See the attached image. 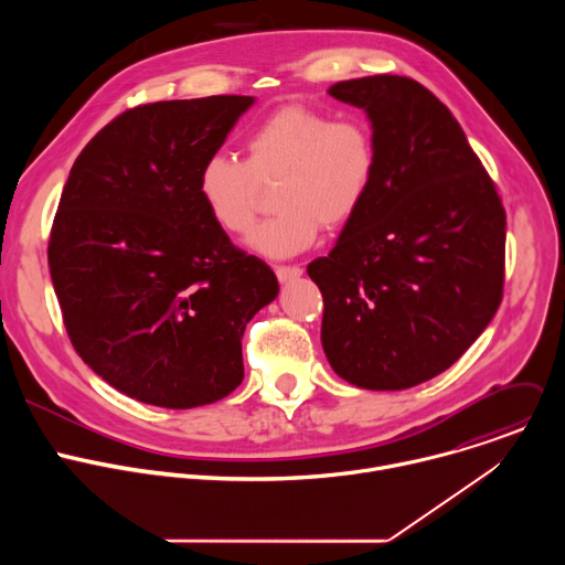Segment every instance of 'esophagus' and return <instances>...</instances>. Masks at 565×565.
Listing matches in <instances>:
<instances>
[{
  "label": "esophagus",
  "instance_id": "1",
  "mask_svg": "<svg viewBox=\"0 0 565 565\" xmlns=\"http://www.w3.org/2000/svg\"><path fill=\"white\" fill-rule=\"evenodd\" d=\"M275 273H277L279 281H292V279L301 277L303 270L299 266H275Z\"/></svg>",
  "mask_w": 565,
  "mask_h": 565
}]
</instances>
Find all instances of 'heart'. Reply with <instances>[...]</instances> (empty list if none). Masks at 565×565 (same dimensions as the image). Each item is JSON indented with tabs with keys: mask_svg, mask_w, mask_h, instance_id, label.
I'll return each mask as SVG.
<instances>
[{
	"mask_svg": "<svg viewBox=\"0 0 565 565\" xmlns=\"http://www.w3.org/2000/svg\"><path fill=\"white\" fill-rule=\"evenodd\" d=\"M248 158L212 153L196 179L199 196L218 227L246 234L264 188L275 185L277 214L250 234L253 250L290 257L310 248L319 225L338 230L355 218L377 172V142L362 118H340L306 105H286L246 140Z\"/></svg>",
	"mask_w": 565,
	"mask_h": 565,
	"instance_id": "1",
	"label": "heart"
}]
</instances>
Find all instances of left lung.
Returning <instances> with one entry per match:
<instances>
[{"instance_id": "8db88e82", "label": "left lung", "mask_w": 565, "mask_h": 565, "mask_svg": "<svg viewBox=\"0 0 565 565\" xmlns=\"http://www.w3.org/2000/svg\"><path fill=\"white\" fill-rule=\"evenodd\" d=\"M329 94L366 111L377 172L329 257L308 264L321 347L360 388H409L449 369L501 306L505 210L458 120L416 79L369 75Z\"/></svg>"}]
</instances>
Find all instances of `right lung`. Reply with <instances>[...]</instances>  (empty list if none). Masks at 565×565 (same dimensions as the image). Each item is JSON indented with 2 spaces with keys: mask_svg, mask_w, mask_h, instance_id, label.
<instances>
[{
  "mask_svg": "<svg viewBox=\"0 0 565 565\" xmlns=\"http://www.w3.org/2000/svg\"><path fill=\"white\" fill-rule=\"evenodd\" d=\"M255 98L127 109L79 151L49 238L75 353L147 405L192 409L244 380L241 338L279 284L207 214L203 160Z\"/></svg>",
  "mask_w": 565,
  "mask_h": 565,
  "instance_id": "add662e5",
  "label": "right lung"
}]
</instances>
